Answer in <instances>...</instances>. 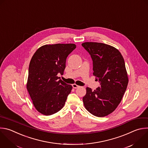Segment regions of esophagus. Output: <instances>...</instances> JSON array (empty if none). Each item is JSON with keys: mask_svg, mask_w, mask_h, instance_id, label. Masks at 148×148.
<instances>
[{"mask_svg": "<svg viewBox=\"0 0 148 148\" xmlns=\"http://www.w3.org/2000/svg\"><path fill=\"white\" fill-rule=\"evenodd\" d=\"M72 86H73V88H75V89H76V88H79V86H78V85H76L75 84H73V85H72Z\"/></svg>", "mask_w": 148, "mask_h": 148, "instance_id": "obj_1", "label": "esophagus"}]
</instances>
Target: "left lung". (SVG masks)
<instances>
[{"instance_id": "obj_1", "label": "left lung", "mask_w": 148, "mask_h": 148, "mask_svg": "<svg viewBox=\"0 0 148 148\" xmlns=\"http://www.w3.org/2000/svg\"><path fill=\"white\" fill-rule=\"evenodd\" d=\"M82 46L90 55L93 74L100 82L94 90L86 87L84 105L92 114L105 117L117 108L126 90L128 78L124 60L119 50L110 45L84 42Z\"/></svg>"}]
</instances>
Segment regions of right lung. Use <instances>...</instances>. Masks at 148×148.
<instances>
[{"instance_id": "add662e5", "label": "right lung", "mask_w": 148, "mask_h": 148, "mask_svg": "<svg viewBox=\"0 0 148 148\" xmlns=\"http://www.w3.org/2000/svg\"><path fill=\"white\" fill-rule=\"evenodd\" d=\"M76 48L73 43L45 45L33 55L28 69L27 89L35 109L50 116L60 110L73 88L60 79L66 59Z\"/></svg>"}]
</instances>
